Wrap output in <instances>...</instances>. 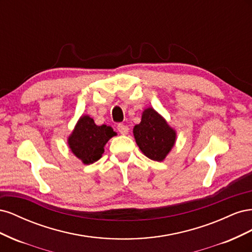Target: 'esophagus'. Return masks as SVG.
<instances>
[{
    "instance_id": "34e87169",
    "label": "esophagus",
    "mask_w": 252,
    "mask_h": 252,
    "mask_svg": "<svg viewBox=\"0 0 252 252\" xmlns=\"http://www.w3.org/2000/svg\"><path fill=\"white\" fill-rule=\"evenodd\" d=\"M118 131L121 133V134H127L128 133V130L129 128L127 125H124V124H119L118 125Z\"/></svg>"
}]
</instances>
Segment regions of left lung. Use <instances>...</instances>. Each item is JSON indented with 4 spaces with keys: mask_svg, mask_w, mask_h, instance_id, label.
<instances>
[{
    "mask_svg": "<svg viewBox=\"0 0 252 252\" xmlns=\"http://www.w3.org/2000/svg\"><path fill=\"white\" fill-rule=\"evenodd\" d=\"M133 134L143 154L158 162L163 161L175 142V131L152 108L143 112L141 123L133 128Z\"/></svg>",
    "mask_w": 252,
    "mask_h": 252,
    "instance_id": "obj_1",
    "label": "left lung"
}]
</instances>
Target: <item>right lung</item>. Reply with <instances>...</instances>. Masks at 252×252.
<instances>
[{"label": "right lung", "mask_w": 252, "mask_h": 252, "mask_svg": "<svg viewBox=\"0 0 252 252\" xmlns=\"http://www.w3.org/2000/svg\"><path fill=\"white\" fill-rule=\"evenodd\" d=\"M113 135L116 132L110 126H97L90 117L84 116L68 139V144L74 156L88 165L102 157L105 144Z\"/></svg>", "instance_id": "obj_1"}]
</instances>
